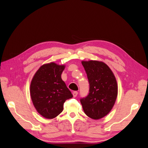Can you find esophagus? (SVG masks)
Masks as SVG:
<instances>
[{"label": "esophagus", "mask_w": 148, "mask_h": 148, "mask_svg": "<svg viewBox=\"0 0 148 148\" xmlns=\"http://www.w3.org/2000/svg\"><path fill=\"white\" fill-rule=\"evenodd\" d=\"M78 92L77 91H74V92H73V97H77V95H78Z\"/></svg>", "instance_id": "obj_1"}]
</instances>
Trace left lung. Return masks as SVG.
<instances>
[{"label":"left lung","mask_w":148,"mask_h":148,"mask_svg":"<svg viewBox=\"0 0 148 148\" xmlns=\"http://www.w3.org/2000/svg\"><path fill=\"white\" fill-rule=\"evenodd\" d=\"M89 84L88 95L80 99L84 113L92 119H100L112 109L117 96L115 76L104 62L83 61Z\"/></svg>","instance_id":"left-lung-1"}]
</instances>
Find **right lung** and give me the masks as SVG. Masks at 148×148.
Segmentation results:
<instances>
[{
    "instance_id": "1",
    "label": "right lung",
    "mask_w": 148,
    "mask_h": 148,
    "mask_svg": "<svg viewBox=\"0 0 148 148\" xmlns=\"http://www.w3.org/2000/svg\"><path fill=\"white\" fill-rule=\"evenodd\" d=\"M64 65L52 62L43 65L35 73L30 85L33 105L38 113L46 119H53L64 109L66 100L73 95L61 78Z\"/></svg>"
}]
</instances>
